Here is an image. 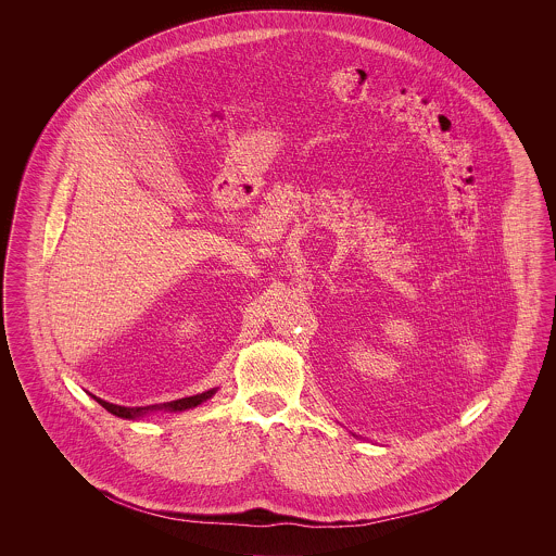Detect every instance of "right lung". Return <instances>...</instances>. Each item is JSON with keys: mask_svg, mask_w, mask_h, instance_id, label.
Segmentation results:
<instances>
[{"mask_svg": "<svg viewBox=\"0 0 556 556\" xmlns=\"http://www.w3.org/2000/svg\"><path fill=\"white\" fill-rule=\"evenodd\" d=\"M214 392L216 390H208V392L198 394V396L181 397V400H173V402H164V404H152V406H118V404H110V402L102 400V397H93L106 408L108 413H112V415H116L121 419H137L141 415H146L148 410H162V408H166V410H187V408H193V406L202 404L204 400L212 397Z\"/></svg>", "mask_w": 556, "mask_h": 556, "instance_id": "obj_1", "label": "right lung"}]
</instances>
